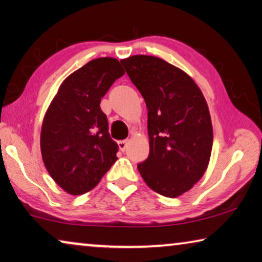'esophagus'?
Instances as JSON below:
<instances>
[{"label": "esophagus", "instance_id": "1", "mask_svg": "<svg viewBox=\"0 0 262 262\" xmlns=\"http://www.w3.org/2000/svg\"><path fill=\"white\" fill-rule=\"evenodd\" d=\"M128 146V140H122V141H119V148L121 150H124Z\"/></svg>", "mask_w": 262, "mask_h": 262}]
</instances>
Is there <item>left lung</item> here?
<instances>
[{"label": "left lung", "instance_id": "obj_1", "mask_svg": "<svg viewBox=\"0 0 262 262\" xmlns=\"http://www.w3.org/2000/svg\"><path fill=\"white\" fill-rule=\"evenodd\" d=\"M121 63L148 109L149 155L140 174L154 192L180 196L202 178L212 153L205 97L192 77L162 58L134 55Z\"/></svg>", "mask_w": 262, "mask_h": 262}]
</instances>
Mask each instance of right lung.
<instances>
[{"instance_id":"obj_1","label":"right lung","mask_w":262,"mask_h":262,"mask_svg":"<svg viewBox=\"0 0 262 262\" xmlns=\"http://www.w3.org/2000/svg\"><path fill=\"white\" fill-rule=\"evenodd\" d=\"M124 74L114 57L89 61L62 82L47 109L41 153L47 170L68 194L93 189L118 158L101 99Z\"/></svg>"}]
</instances>
